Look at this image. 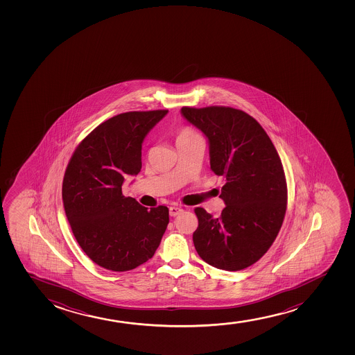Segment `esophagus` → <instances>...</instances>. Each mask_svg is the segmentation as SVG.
<instances>
[{
  "label": "esophagus",
  "instance_id": "obj_1",
  "mask_svg": "<svg viewBox=\"0 0 355 355\" xmlns=\"http://www.w3.org/2000/svg\"><path fill=\"white\" fill-rule=\"evenodd\" d=\"M182 212H184V209L181 207H175V206L169 207V214H171V216H179L180 213Z\"/></svg>",
  "mask_w": 355,
  "mask_h": 355
}]
</instances>
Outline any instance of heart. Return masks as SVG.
Returning a JSON list of instances; mask_svg holds the SVG:
<instances>
[{
    "instance_id": "b5f03b06",
    "label": "heart",
    "mask_w": 355,
    "mask_h": 355,
    "mask_svg": "<svg viewBox=\"0 0 355 355\" xmlns=\"http://www.w3.org/2000/svg\"><path fill=\"white\" fill-rule=\"evenodd\" d=\"M199 137V135L196 134V131L193 130L192 128H181L178 134H176V144L179 143L188 142L191 139Z\"/></svg>"
}]
</instances>
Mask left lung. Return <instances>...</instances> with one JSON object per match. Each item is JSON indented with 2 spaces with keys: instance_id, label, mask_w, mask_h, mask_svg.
Instances as JSON below:
<instances>
[{
  "instance_id": "obj_1",
  "label": "left lung",
  "mask_w": 355,
  "mask_h": 355,
  "mask_svg": "<svg viewBox=\"0 0 355 355\" xmlns=\"http://www.w3.org/2000/svg\"><path fill=\"white\" fill-rule=\"evenodd\" d=\"M181 114L207 137L211 169L225 179L221 216L194 209L199 221L193 233L196 252L216 269H246L270 249L286 216L288 188L277 150L244 111L184 106Z\"/></svg>"
}]
</instances>
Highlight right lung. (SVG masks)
I'll use <instances>...</instances> for the list:
<instances>
[{
    "label": "right lung",
    "mask_w": 355,
    "mask_h": 355,
    "mask_svg": "<svg viewBox=\"0 0 355 355\" xmlns=\"http://www.w3.org/2000/svg\"><path fill=\"white\" fill-rule=\"evenodd\" d=\"M168 110L130 111L99 124L79 143L62 181V201L78 244L91 261L129 271L150 259L169 223L166 206L148 209L122 194L142 168V143Z\"/></svg>",
    "instance_id": "1"
}]
</instances>
